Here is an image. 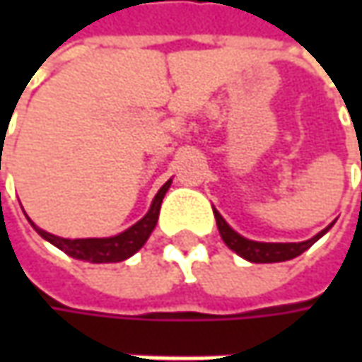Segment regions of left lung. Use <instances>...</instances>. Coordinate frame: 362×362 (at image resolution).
<instances>
[{
  "label": "left lung",
  "mask_w": 362,
  "mask_h": 362,
  "mask_svg": "<svg viewBox=\"0 0 362 362\" xmlns=\"http://www.w3.org/2000/svg\"><path fill=\"white\" fill-rule=\"evenodd\" d=\"M214 216L217 221V230L221 233V240L226 242V245L233 250L235 254H240L245 257L247 262H254V264H272V262H286V259H292V257L300 256L302 252H306L314 242H318L328 230H322L318 235H314L313 240H306V242L298 243H262V242H252V240H245L242 238L238 231H233L226 223V219L217 214L214 209Z\"/></svg>",
  "instance_id": "8db88e82"
}]
</instances>
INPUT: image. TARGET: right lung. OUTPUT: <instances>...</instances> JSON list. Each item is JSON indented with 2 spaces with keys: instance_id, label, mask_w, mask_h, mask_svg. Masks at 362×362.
Here are the masks:
<instances>
[{
  "instance_id": "add662e5",
  "label": "right lung",
  "mask_w": 362,
  "mask_h": 362,
  "mask_svg": "<svg viewBox=\"0 0 362 362\" xmlns=\"http://www.w3.org/2000/svg\"><path fill=\"white\" fill-rule=\"evenodd\" d=\"M171 185V181H167L163 187L159 189V193L155 195L153 199V205L148 209L141 221H136L132 228H129L127 231H122L115 238H88V240H64V238H58V235H52L48 231L40 230L35 228V231L48 240L49 243H54L58 250H62L64 254L68 256L76 257V259H84V262H92V264H108V262H122L127 257H131L134 252H139L145 242L148 240L151 231L155 230L157 226V219H159L160 211V203H163V197L167 193V189Z\"/></svg>"
}]
</instances>
